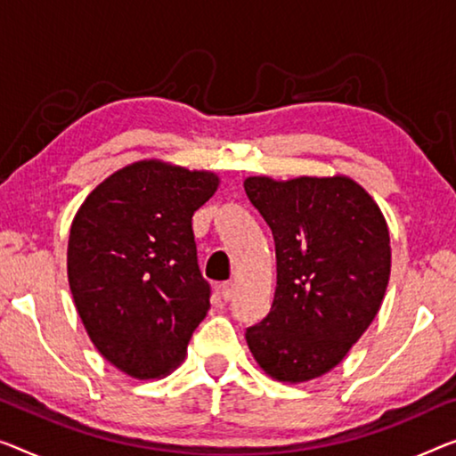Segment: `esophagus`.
Instances as JSON below:
<instances>
[{
    "label": "esophagus",
    "instance_id": "obj_1",
    "mask_svg": "<svg viewBox=\"0 0 456 456\" xmlns=\"http://www.w3.org/2000/svg\"><path fill=\"white\" fill-rule=\"evenodd\" d=\"M219 293H221V297H223V301H231V298H233V293H235L233 282H223V284H219Z\"/></svg>",
    "mask_w": 456,
    "mask_h": 456
}]
</instances>
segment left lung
I'll list each match as a JSON object with an SVG mask.
<instances>
[{
    "mask_svg": "<svg viewBox=\"0 0 456 456\" xmlns=\"http://www.w3.org/2000/svg\"><path fill=\"white\" fill-rule=\"evenodd\" d=\"M246 194L274 235L276 293L246 331L257 364L303 383L348 354L383 303L391 272L389 229L354 180L254 175Z\"/></svg>",
    "mask_w": 456,
    "mask_h": 456,
    "instance_id": "obj_1",
    "label": "left lung"
}]
</instances>
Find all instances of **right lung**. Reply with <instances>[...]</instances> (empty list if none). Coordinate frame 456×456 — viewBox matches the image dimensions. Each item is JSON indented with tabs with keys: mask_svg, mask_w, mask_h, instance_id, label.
<instances>
[{
	"mask_svg": "<svg viewBox=\"0 0 456 456\" xmlns=\"http://www.w3.org/2000/svg\"><path fill=\"white\" fill-rule=\"evenodd\" d=\"M210 172L139 161L106 178L73 219L67 276L98 352L134 379L166 375L210 309L192 215L215 194Z\"/></svg>",
	"mask_w": 456,
	"mask_h": 456,
	"instance_id": "obj_1",
	"label": "right lung"
}]
</instances>
